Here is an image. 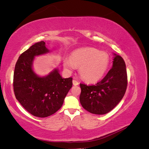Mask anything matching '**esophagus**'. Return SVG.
Returning <instances> with one entry per match:
<instances>
[{
	"label": "esophagus",
	"mask_w": 149,
	"mask_h": 149,
	"mask_svg": "<svg viewBox=\"0 0 149 149\" xmlns=\"http://www.w3.org/2000/svg\"><path fill=\"white\" fill-rule=\"evenodd\" d=\"M73 84L74 86H77V85L79 84V83H78L76 80L73 79Z\"/></svg>",
	"instance_id": "34e87169"
}]
</instances>
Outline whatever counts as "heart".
<instances>
[{"mask_svg":"<svg viewBox=\"0 0 149 149\" xmlns=\"http://www.w3.org/2000/svg\"><path fill=\"white\" fill-rule=\"evenodd\" d=\"M110 63V57L105 52L87 47L73 51L70 57L63 59L65 69L71 72L79 66V74L88 83H96L105 74Z\"/></svg>","mask_w":149,"mask_h":149,"instance_id":"1","label":"heart"}]
</instances>
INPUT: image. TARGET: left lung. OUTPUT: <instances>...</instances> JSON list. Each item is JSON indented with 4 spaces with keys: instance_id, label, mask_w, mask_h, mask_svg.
Masks as SVG:
<instances>
[{
    "instance_id": "8db88e82",
    "label": "left lung",
    "mask_w": 149,
    "mask_h": 149,
    "mask_svg": "<svg viewBox=\"0 0 149 149\" xmlns=\"http://www.w3.org/2000/svg\"><path fill=\"white\" fill-rule=\"evenodd\" d=\"M112 68L95 85L80 83V103L84 109L94 114H105L118 104L127 86L125 63L120 56L114 54Z\"/></svg>"
}]
</instances>
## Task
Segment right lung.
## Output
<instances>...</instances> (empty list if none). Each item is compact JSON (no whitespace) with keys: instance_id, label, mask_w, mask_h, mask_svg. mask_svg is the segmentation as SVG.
Listing matches in <instances>:
<instances>
[{"instance_id":"obj_1","label":"right lung","mask_w":149,"mask_h":149,"mask_svg":"<svg viewBox=\"0 0 149 149\" xmlns=\"http://www.w3.org/2000/svg\"><path fill=\"white\" fill-rule=\"evenodd\" d=\"M49 52L45 42L35 43L21 54L13 73L16 99L29 113L38 118H46L59 110L73 85V78H63L58 69L43 77L35 73V57Z\"/></svg>"}]
</instances>
